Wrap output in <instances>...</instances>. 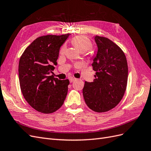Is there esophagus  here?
<instances>
[{"label": "esophagus", "mask_w": 151, "mask_h": 151, "mask_svg": "<svg viewBox=\"0 0 151 151\" xmlns=\"http://www.w3.org/2000/svg\"><path fill=\"white\" fill-rule=\"evenodd\" d=\"M76 79L74 78V77H71V78L69 79V81H70V83H72V82H74Z\"/></svg>", "instance_id": "1"}]
</instances>
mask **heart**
<instances>
[{
    "mask_svg": "<svg viewBox=\"0 0 151 151\" xmlns=\"http://www.w3.org/2000/svg\"><path fill=\"white\" fill-rule=\"evenodd\" d=\"M71 43L80 52H86L92 47V43L88 38L83 36H77L71 40ZM65 46H62L60 53L62 54L65 51Z\"/></svg>",
    "mask_w": 151,
    "mask_h": 151,
    "instance_id": "1",
    "label": "heart"
}]
</instances>
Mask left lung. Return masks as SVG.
Returning a JSON list of instances; mask_svg holds the SVG:
<instances>
[{
  "mask_svg": "<svg viewBox=\"0 0 151 151\" xmlns=\"http://www.w3.org/2000/svg\"><path fill=\"white\" fill-rule=\"evenodd\" d=\"M98 52L92 66L96 71L93 82H85L84 101L93 111L110 110L120 103L125 94L128 79V65L125 53L111 40L94 36Z\"/></svg>",
  "mask_w": 151,
  "mask_h": 151,
  "instance_id": "obj_1",
  "label": "left lung"
}]
</instances>
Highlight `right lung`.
I'll list each match as a JSON object with an SVG mask.
<instances>
[{
	"instance_id": "add662e5",
	"label": "right lung",
	"mask_w": 151,
	"mask_h": 151,
	"mask_svg": "<svg viewBox=\"0 0 151 151\" xmlns=\"http://www.w3.org/2000/svg\"><path fill=\"white\" fill-rule=\"evenodd\" d=\"M70 35L40 36L20 58L18 71L21 92L30 106L39 112L56 111L67 96L68 79L59 80L50 74L57 65L60 47Z\"/></svg>"
}]
</instances>
